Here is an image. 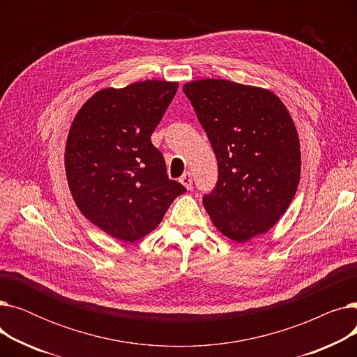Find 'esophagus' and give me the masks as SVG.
Wrapping results in <instances>:
<instances>
[{
  "label": "esophagus",
  "instance_id": "esophagus-1",
  "mask_svg": "<svg viewBox=\"0 0 357 357\" xmlns=\"http://www.w3.org/2000/svg\"><path fill=\"white\" fill-rule=\"evenodd\" d=\"M179 182L185 186L186 190H191L192 188V176L190 172H185L181 178H179Z\"/></svg>",
  "mask_w": 357,
  "mask_h": 357
}]
</instances>
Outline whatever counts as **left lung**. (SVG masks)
I'll list each match as a JSON object with an SVG mask.
<instances>
[{
    "label": "left lung",
    "mask_w": 357,
    "mask_h": 357,
    "mask_svg": "<svg viewBox=\"0 0 357 357\" xmlns=\"http://www.w3.org/2000/svg\"><path fill=\"white\" fill-rule=\"evenodd\" d=\"M218 162V181L202 198L224 236L245 243L271 230L296 192L301 150L292 117L269 89L227 79L183 85Z\"/></svg>",
    "instance_id": "8db88e82"
}]
</instances>
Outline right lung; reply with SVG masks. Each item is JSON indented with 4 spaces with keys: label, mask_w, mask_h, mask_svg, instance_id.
Segmentation results:
<instances>
[{
    "label": "right lung",
    "mask_w": 357,
    "mask_h": 357,
    "mask_svg": "<svg viewBox=\"0 0 357 357\" xmlns=\"http://www.w3.org/2000/svg\"><path fill=\"white\" fill-rule=\"evenodd\" d=\"M178 82L142 81L98 91L75 116L65 149L69 190L102 231L133 243L153 231L185 186L167 178L150 142Z\"/></svg>",
    "instance_id": "right-lung-1"
}]
</instances>
